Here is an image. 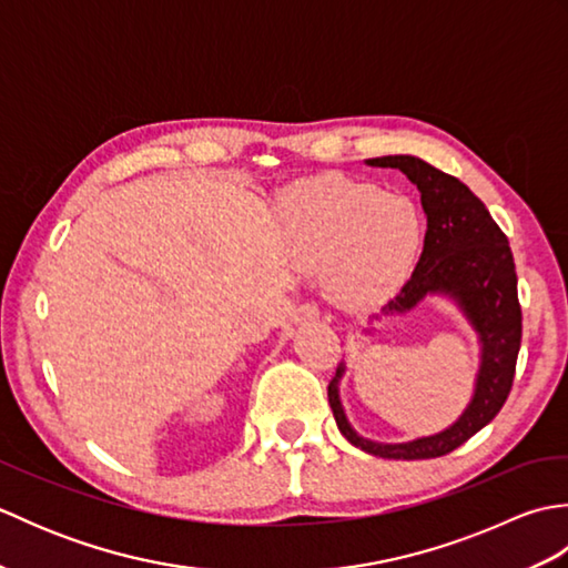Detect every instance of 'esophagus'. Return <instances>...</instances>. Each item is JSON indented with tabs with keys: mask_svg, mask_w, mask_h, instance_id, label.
Returning a JSON list of instances; mask_svg holds the SVG:
<instances>
[{
	"mask_svg": "<svg viewBox=\"0 0 568 568\" xmlns=\"http://www.w3.org/2000/svg\"><path fill=\"white\" fill-rule=\"evenodd\" d=\"M312 320H320V307L315 303H305L293 312V322H312Z\"/></svg>",
	"mask_w": 568,
	"mask_h": 568,
	"instance_id": "obj_1",
	"label": "esophagus"
}]
</instances>
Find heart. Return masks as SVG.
<instances>
[{
	"instance_id": "b5f03b06",
	"label": "heart",
	"mask_w": 568,
	"mask_h": 568,
	"mask_svg": "<svg viewBox=\"0 0 568 568\" xmlns=\"http://www.w3.org/2000/svg\"><path fill=\"white\" fill-rule=\"evenodd\" d=\"M285 234L297 261L329 268L327 291L339 307L371 310L400 287L419 256L425 220L405 195L346 175H320L285 190Z\"/></svg>"
}]
</instances>
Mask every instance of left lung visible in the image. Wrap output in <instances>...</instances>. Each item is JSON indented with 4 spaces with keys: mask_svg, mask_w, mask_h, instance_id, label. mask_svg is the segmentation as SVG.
Listing matches in <instances>:
<instances>
[{
    "mask_svg": "<svg viewBox=\"0 0 568 568\" xmlns=\"http://www.w3.org/2000/svg\"><path fill=\"white\" fill-rule=\"evenodd\" d=\"M368 165L397 168L417 185L427 214L425 248L409 281L400 287L385 315L413 310L429 293L452 295L474 324L484 356L474 400L449 429L407 444L368 442L348 427L339 400L344 366L329 381V405L336 427L358 449L383 458H437L468 442L500 413L513 390L517 354L523 342V307L517 300V273L508 236L488 214L486 204L462 180L415 155H383Z\"/></svg>",
    "mask_w": 568,
    "mask_h": 568,
    "instance_id": "obj_1",
    "label": "left lung"
}]
</instances>
